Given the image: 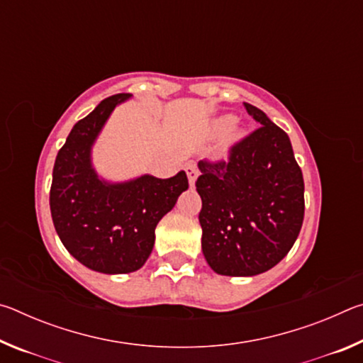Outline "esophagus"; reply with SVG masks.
<instances>
[{"label": "esophagus", "mask_w": 363, "mask_h": 363, "mask_svg": "<svg viewBox=\"0 0 363 363\" xmlns=\"http://www.w3.org/2000/svg\"><path fill=\"white\" fill-rule=\"evenodd\" d=\"M186 173H187L190 186H195L196 177H199V169H196V167H195L194 163H189V164H187V167H186Z\"/></svg>", "instance_id": "1"}]
</instances>
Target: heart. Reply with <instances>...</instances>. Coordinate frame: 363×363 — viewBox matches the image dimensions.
Here are the masks:
<instances>
[{
  "instance_id": "obj_1",
  "label": "heart",
  "mask_w": 363,
  "mask_h": 363,
  "mask_svg": "<svg viewBox=\"0 0 363 363\" xmlns=\"http://www.w3.org/2000/svg\"><path fill=\"white\" fill-rule=\"evenodd\" d=\"M214 130L216 131H225V140L227 144L235 143L242 138V130L238 126V123L230 118V116H223V118H218L214 121Z\"/></svg>"
}]
</instances>
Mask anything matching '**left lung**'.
<instances>
[{
	"mask_svg": "<svg viewBox=\"0 0 363 363\" xmlns=\"http://www.w3.org/2000/svg\"><path fill=\"white\" fill-rule=\"evenodd\" d=\"M257 128L227 162H199L201 251L214 272L253 277L272 269L296 242L304 219V181L288 134L245 102Z\"/></svg>",
	"mask_w": 363,
	"mask_h": 363,
	"instance_id": "8db88e82",
	"label": "left lung"
}]
</instances>
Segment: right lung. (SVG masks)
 <instances>
[{"label":"right lung","instance_id":"1","mask_svg":"<svg viewBox=\"0 0 363 363\" xmlns=\"http://www.w3.org/2000/svg\"><path fill=\"white\" fill-rule=\"evenodd\" d=\"M131 94L104 99L79 120L59 150L49 206L67 251L91 270L115 275L140 269L155 243V227L189 189L186 171L168 179L143 174L110 182L96 173L93 145L108 116Z\"/></svg>","mask_w":363,"mask_h":363}]
</instances>
